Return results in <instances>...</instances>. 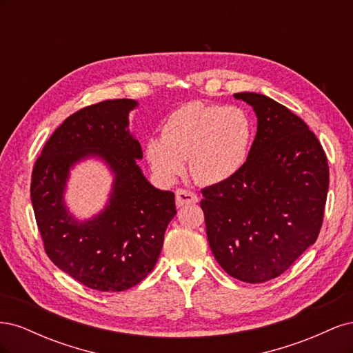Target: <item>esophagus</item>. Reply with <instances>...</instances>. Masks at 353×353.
I'll return each instance as SVG.
<instances>
[{"instance_id":"1","label":"esophagus","mask_w":353,"mask_h":353,"mask_svg":"<svg viewBox=\"0 0 353 353\" xmlns=\"http://www.w3.org/2000/svg\"><path fill=\"white\" fill-rule=\"evenodd\" d=\"M175 199H176V206L178 208H183L185 205H191V203H197L199 201L197 194L191 193V191L184 190V188H178L176 190Z\"/></svg>"}]
</instances>
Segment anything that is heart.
<instances>
[{
	"label": "heart",
	"instance_id": "obj_1",
	"mask_svg": "<svg viewBox=\"0 0 353 353\" xmlns=\"http://www.w3.org/2000/svg\"><path fill=\"white\" fill-rule=\"evenodd\" d=\"M254 138L250 114L239 105L187 103L170 114L162 137H150L145 156L153 172L174 183L190 170L201 184H221L236 176L248 163Z\"/></svg>",
	"mask_w": 353,
	"mask_h": 353
}]
</instances>
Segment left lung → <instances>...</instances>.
Here are the masks:
<instances>
[{
    "label": "left lung",
    "mask_w": 353,
    "mask_h": 353,
    "mask_svg": "<svg viewBox=\"0 0 353 353\" xmlns=\"http://www.w3.org/2000/svg\"><path fill=\"white\" fill-rule=\"evenodd\" d=\"M234 99L258 117L250 157L234 178L203 188L200 208L222 270L256 284L281 275L316 241L328 163L315 134L285 105L256 92Z\"/></svg>",
    "instance_id": "8db88e82"
}]
</instances>
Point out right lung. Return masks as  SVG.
Returning a JSON list of instances; mask_svg holds the SVG:
<instances>
[{"label":"right lung","mask_w":353,"mask_h":353,"mask_svg":"<svg viewBox=\"0 0 353 353\" xmlns=\"http://www.w3.org/2000/svg\"><path fill=\"white\" fill-rule=\"evenodd\" d=\"M135 100H105L73 113L50 137L32 170L30 200L48 258L72 279L99 292H123L150 274L175 194L148 183L137 160L141 145L130 132ZM97 157L114 175L108 205L79 221L64 193L70 169Z\"/></svg>","instance_id":"add662e5"}]
</instances>
